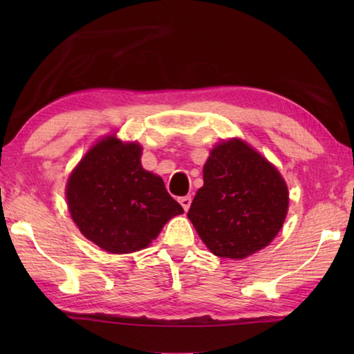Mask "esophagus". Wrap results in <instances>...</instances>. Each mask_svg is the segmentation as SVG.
Listing matches in <instances>:
<instances>
[{"label": "esophagus", "instance_id": "34e87169", "mask_svg": "<svg viewBox=\"0 0 354 354\" xmlns=\"http://www.w3.org/2000/svg\"><path fill=\"white\" fill-rule=\"evenodd\" d=\"M179 204H181L183 208L187 212V209H189L190 205H192V196H189V194H187V196L179 198Z\"/></svg>", "mask_w": 354, "mask_h": 354}]
</instances>
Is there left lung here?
Returning a JSON list of instances; mask_svg holds the SVG:
<instances>
[{
  "mask_svg": "<svg viewBox=\"0 0 354 354\" xmlns=\"http://www.w3.org/2000/svg\"><path fill=\"white\" fill-rule=\"evenodd\" d=\"M288 205V185L278 170L234 138L212 150L204 187L187 216L214 255L240 260L272 242Z\"/></svg>",
  "mask_w": 354,
  "mask_h": 354,
  "instance_id": "1",
  "label": "left lung"
}]
</instances>
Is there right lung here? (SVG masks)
Returning a JSON list of instances; mask_svg holds the SVG:
<instances>
[{
	"instance_id": "right-lung-1",
	"label": "right lung",
	"mask_w": 354,
	"mask_h": 354,
	"mask_svg": "<svg viewBox=\"0 0 354 354\" xmlns=\"http://www.w3.org/2000/svg\"><path fill=\"white\" fill-rule=\"evenodd\" d=\"M141 147L108 137L73 170L66 201L82 234L111 254L146 248L183 207L160 176L142 169Z\"/></svg>"
}]
</instances>
